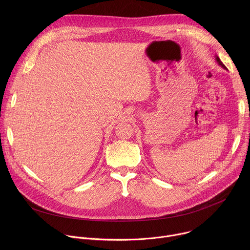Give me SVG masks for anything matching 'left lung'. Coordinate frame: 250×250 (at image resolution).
Wrapping results in <instances>:
<instances>
[{"mask_svg": "<svg viewBox=\"0 0 250 250\" xmlns=\"http://www.w3.org/2000/svg\"><path fill=\"white\" fill-rule=\"evenodd\" d=\"M216 61L218 62V64H219V65H220L222 68H224V69H227V67H226V66L223 64V62L221 61V59H220V58H219V56H217V55H216Z\"/></svg>", "mask_w": 250, "mask_h": 250, "instance_id": "8db88e82", "label": "left lung"}]
</instances>
